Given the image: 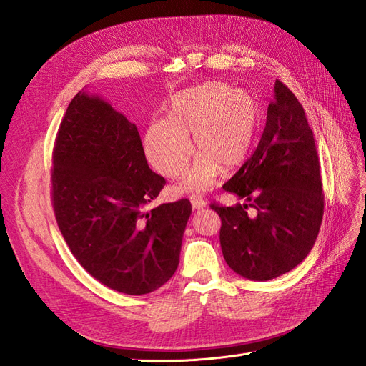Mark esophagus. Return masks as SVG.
Here are the masks:
<instances>
[{"label":"esophagus","instance_id":"1","mask_svg":"<svg viewBox=\"0 0 366 366\" xmlns=\"http://www.w3.org/2000/svg\"><path fill=\"white\" fill-rule=\"evenodd\" d=\"M191 203H192V207L197 210L204 209L207 206V202L203 200L200 195H191Z\"/></svg>","mask_w":366,"mask_h":366}]
</instances>
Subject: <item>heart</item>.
Returning <instances> with one entry per match:
<instances>
[{
	"instance_id": "1",
	"label": "heart",
	"mask_w": 366,
	"mask_h": 366,
	"mask_svg": "<svg viewBox=\"0 0 366 366\" xmlns=\"http://www.w3.org/2000/svg\"><path fill=\"white\" fill-rule=\"evenodd\" d=\"M164 119L152 120L145 132V151L154 168L179 175L191 156L187 136L198 152L180 187L207 189L221 168L232 171L246 160L257 132L259 107L254 97L224 82H204L174 93Z\"/></svg>"
}]
</instances>
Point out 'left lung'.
Segmentation results:
<instances>
[{
    "mask_svg": "<svg viewBox=\"0 0 366 366\" xmlns=\"http://www.w3.org/2000/svg\"><path fill=\"white\" fill-rule=\"evenodd\" d=\"M223 189L247 202L210 204L221 218L219 244L232 270L269 281L307 258L322 223V180L304 108L281 81L257 149Z\"/></svg>",
    "mask_w": 366,
    "mask_h": 366,
    "instance_id": "8db88e82",
    "label": "left lung"
}]
</instances>
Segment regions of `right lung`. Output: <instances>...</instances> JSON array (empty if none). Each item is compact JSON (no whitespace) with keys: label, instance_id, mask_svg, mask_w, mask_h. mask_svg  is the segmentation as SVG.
<instances>
[{"label":"right lung","instance_id":"1","mask_svg":"<svg viewBox=\"0 0 366 366\" xmlns=\"http://www.w3.org/2000/svg\"><path fill=\"white\" fill-rule=\"evenodd\" d=\"M164 183L134 124L97 94L71 99L53 149L51 203L74 258L108 289L147 295L179 267L192 206L148 209Z\"/></svg>","mask_w":366,"mask_h":366}]
</instances>
